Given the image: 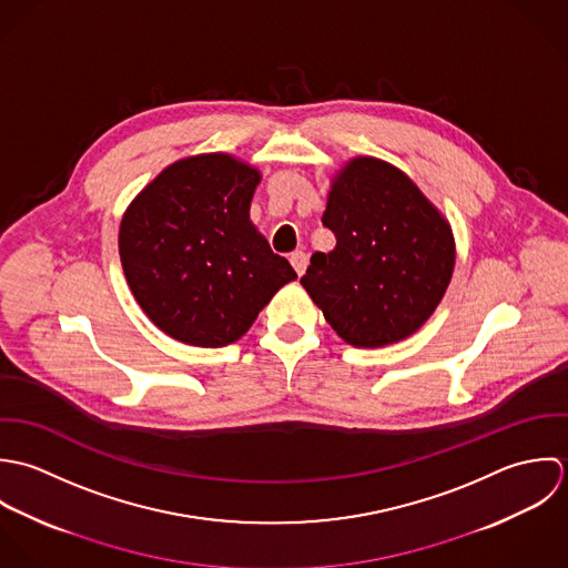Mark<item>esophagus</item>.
Masks as SVG:
<instances>
[{
  "label": "esophagus",
  "instance_id": "34e87169",
  "mask_svg": "<svg viewBox=\"0 0 568 568\" xmlns=\"http://www.w3.org/2000/svg\"><path fill=\"white\" fill-rule=\"evenodd\" d=\"M290 263H292V267L296 270V274L303 276L305 270H307V254L301 252V250H296V252L290 254Z\"/></svg>",
  "mask_w": 568,
  "mask_h": 568
}]
</instances>
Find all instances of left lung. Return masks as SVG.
Returning <instances> with one entry per match:
<instances>
[{
  "instance_id": "8db88e82",
  "label": "left lung",
  "mask_w": 568,
  "mask_h": 568,
  "mask_svg": "<svg viewBox=\"0 0 568 568\" xmlns=\"http://www.w3.org/2000/svg\"><path fill=\"white\" fill-rule=\"evenodd\" d=\"M323 226L336 236L301 278L342 341L384 346L415 334L453 278V230L399 169L355 158L336 178Z\"/></svg>"
}]
</instances>
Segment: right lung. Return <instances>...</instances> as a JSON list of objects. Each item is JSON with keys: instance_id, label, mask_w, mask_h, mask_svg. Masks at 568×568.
<instances>
[{"instance_id": "add662e5", "label": "right lung", "mask_w": 568, "mask_h": 568, "mask_svg": "<svg viewBox=\"0 0 568 568\" xmlns=\"http://www.w3.org/2000/svg\"><path fill=\"white\" fill-rule=\"evenodd\" d=\"M256 169L209 153L164 169L126 209L120 263L142 312L175 341L226 346L296 278L250 222Z\"/></svg>"}]
</instances>
